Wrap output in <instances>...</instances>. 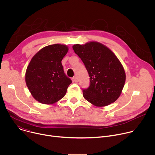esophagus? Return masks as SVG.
Segmentation results:
<instances>
[{"label":"esophagus","instance_id":"34e87169","mask_svg":"<svg viewBox=\"0 0 155 155\" xmlns=\"http://www.w3.org/2000/svg\"><path fill=\"white\" fill-rule=\"evenodd\" d=\"M77 77H76V76H74L73 78H72V81H74V82H77Z\"/></svg>","mask_w":155,"mask_h":155}]
</instances>
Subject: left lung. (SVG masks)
Listing matches in <instances>:
<instances>
[{
    "instance_id": "1",
    "label": "left lung",
    "mask_w": 155,
    "mask_h": 155,
    "mask_svg": "<svg viewBox=\"0 0 155 155\" xmlns=\"http://www.w3.org/2000/svg\"><path fill=\"white\" fill-rule=\"evenodd\" d=\"M72 48L90 77L89 87L83 90L84 98L97 107L107 106L116 101L124 87L126 74L115 54L97 41L76 44Z\"/></svg>"
}]
</instances>
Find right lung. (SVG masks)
Listing matches in <instances>:
<instances>
[{"instance_id": "right-lung-1", "label": "right lung", "mask_w": 155, "mask_h": 155, "mask_svg": "<svg viewBox=\"0 0 155 155\" xmlns=\"http://www.w3.org/2000/svg\"><path fill=\"white\" fill-rule=\"evenodd\" d=\"M68 50L64 45H50L38 51L29 62L25 80L32 96L39 102L53 104L65 95L72 80L64 74L61 61Z\"/></svg>"}]
</instances>
